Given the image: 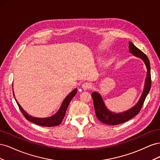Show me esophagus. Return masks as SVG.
Returning a JSON list of instances; mask_svg holds the SVG:
<instances>
[{"mask_svg":"<svg viewBox=\"0 0 160 160\" xmlns=\"http://www.w3.org/2000/svg\"><path fill=\"white\" fill-rule=\"evenodd\" d=\"M82 88L84 89H89L92 88V84L91 83H88V82H85L82 84Z\"/></svg>","mask_w":160,"mask_h":160,"instance_id":"obj_1","label":"esophagus"}]
</instances>
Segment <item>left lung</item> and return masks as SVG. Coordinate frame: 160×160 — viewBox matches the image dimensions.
Segmentation results:
<instances>
[{"label": "left lung", "mask_w": 160, "mask_h": 160, "mask_svg": "<svg viewBox=\"0 0 160 160\" xmlns=\"http://www.w3.org/2000/svg\"><path fill=\"white\" fill-rule=\"evenodd\" d=\"M129 52L133 53V55L142 59L146 65L148 72L146 82H145L144 89L143 91L141 98H140L138 103L134 107L126 111L119 113H113L108 109L99 93H97V92L92 93L91 96L93 100L94 108L97 118H98L100 122L105 124L115 125L123 123L129 120L130 119L133 118L135 115H137L139 113L140 110L142 109L144 101L146 99L148 94L149 93L150 89H151V72H150V63L148 57L141 50H139L138 47H135L132 42H129Z\"/></svg>", "instance_id": "left-lung-1"}]
</instances>
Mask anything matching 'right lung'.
Here are the masks:
<instances>
[{
    "label": "right lung",
    "instance_id": "right-lung-1",
    "mask_svg": "<svg viewBox=\"0 0 160 160\" xmlns=\"http://www.w3.org/2000/svg\"><path fill=\"white\" fill-rule=\"evenodd\" d=\"M77 92V89H75L73 91H72L64 99L63 102H62L61 108L59 110L57 111V113H56L54 115L51 116V117L47 118H38L32 117V116L28 115L26 111L21 108V106L19 105V103L17 102V101L16 99L15 100L22 113L28 121L32 122L33 123L41 125V126L53 127V126H57V125H59V124L61 123L62 119H63L65 117L66 111L67 109V108H68L70 101L72 98H73V97L76 95ZM13 95H14V91H13Z\"/></svg>",
    "mask_w": 160,
    "mask_h": 160
}]
</instances>
